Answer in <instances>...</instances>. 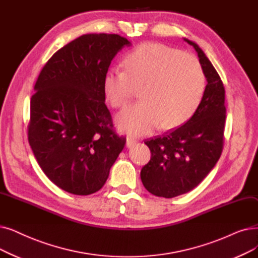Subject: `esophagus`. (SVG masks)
<instances>
[{
  "mask_svg": "<svg viewBox=\"0 0 258 258\" xmlns=\"http://www.w3.org/2000/svg\"><path fill=\"white\" fill-rule=\"evenodd\" d=\"M136 143H137V140H135L134 138H127L126 139V147L127 148L134 147V145H135Z\"/></svg>",
  "mask_w": 258,
  "mask_h": 258,
  "instance_id": "obj_1",
  "label": "esophagus"
}]
</instances>
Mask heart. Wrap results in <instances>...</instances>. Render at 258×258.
I'll list each match as a JSON object with an SVG mask.
<instances>
[{
    "label": "heart",
    "mask_w": 258,
    "mask_h": 258,
    "mask_svg": "<svg viewBox=\"0 0 258 258\" xmlns=\"http://www.w3.org/2000/svg\"><path fill=\"white\" fill-rule=\"evenodd\" d=\"M125 71L110 67L103 92L113 107L125 106L139 91L141 101L123 109L118 128L133 136L182 124L196 110L205 89L203 69L193 55L160 43H143L126 54Z\"/></svg>",
    "instance_id": "b5f03b06"
}]
</instances>
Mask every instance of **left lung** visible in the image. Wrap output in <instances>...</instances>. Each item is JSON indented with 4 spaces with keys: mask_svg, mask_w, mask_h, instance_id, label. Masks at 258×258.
<instances>
[{
    "mask_svg": "<svg viewBox=\"0 0 258 258\" xmlns=\"http://www.w3.org/2000/svg\"><path fill=\"white\" fill-rule=\"evenodd\" d=\"M184 41L196 50L208 83L196 111L183 125L144 141L152 156L141 170L142 183L151 194L164 198L192 191L215 166L223 148L225 87L203 49Z\"/></svg>",
    "mask_w": 258,
    "mask_h": 258,
    "instance_id": "8db88e82",
    "label": "left lung"
}]
</instances>
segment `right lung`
I'll use <instances>...</instances> for the list:
<instances>
[{
    "instance_id": "add662e5",
    "label": "right lung",
    "mask_w": 258,
    "mask_h": 258,
    "mask_svg": "<svg viewBox=\"0 0 258 258\" xmlns=\"http://www.w3.org/2000/svg\"><path fill=\"white\" fill-rule=\"evenodd\" d=\"M131 42L119 35L87 33L53 53L30 100L28 141L55 185L75 195L101 188L126 138L114 131L103 78Z\"/></svg>"
}]
</instances>
